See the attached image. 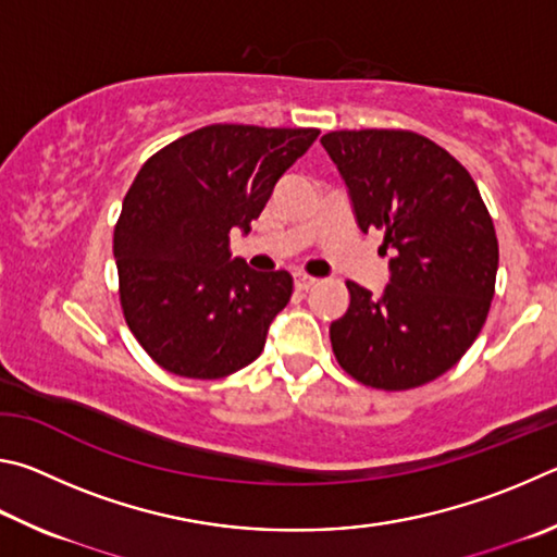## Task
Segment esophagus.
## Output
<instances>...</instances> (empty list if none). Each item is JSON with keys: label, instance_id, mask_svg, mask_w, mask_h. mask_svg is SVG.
Returning a JSON list of instances; mask_svg holds the SVG:
<instances>
[{"label": "esophagus", "instance_id": "esophagus-1", "mask_svg": "<svg viewBox=\"0 0 557 557\" xmlns=\"http://www.w3.org/2000/svg\"><path fill=\"white\" fill-rule=\"evenodd\" d=\"M315 284H318V278L306 276V273H298V276H296V288L298 290H310Z\"/></svg>", "mask_w": 557, "mask_h": 557}]
</instances>
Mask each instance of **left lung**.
Wrapping results in <instances>:
<instances>
[{
  "label": "left lung",
  "instance_id": "left-lung-1",
  "mask_svg": "<svg viewBox=\"0 0 557 557\" xmlns=\"http://www.w3.org/2000/svg\"><path fill=\"white\" fill-rule=\"evenodd\" d=\"M320 144L352 195L362 232L392 253L384 296L347 281L330 325L339 367L359 384L408 392L460 362L490 315L499 267L492 214L470 171L423 134L343 129Z\"/></svg>",
  "mask_w": 557,
  "mask_h": 557
}]
</instances>
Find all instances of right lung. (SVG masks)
Segmentation results:
<instances>
[{"mask_svg":"<svg viewBox=\"0 0 557 557\" xmlns=\"http://www.w3.org/2000/svg\"><path fill=\"white\" fill-rule=\"evenodd\" d=\"M318 134L210 124L163 146L136 173L114 224L120 304L132 335L165 372L222 379L261 355L294 276L232 259L230 232H249Z\"/></svg>","mask_w":557,"mask_h":557,"instance_id":"right-lung-1","label":"right lung"}]
</instances>
